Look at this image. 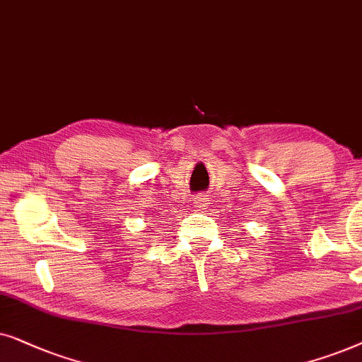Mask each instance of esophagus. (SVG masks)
<instances>
[{
    "instance_id": "obj_1",
    "label": "esophagus",
    "mask_w": 362,
    "mask_h": 362,
    "mask_svg": "<svg viewBox=\"0 0 362 362\" xmlns=\"http://www.w3.org/2000/svg\"><path fill=\"white\" fill-rule=\"evenodd\" d=\"M194 205L199 206V209H205V206H209V199L205 195H197L194 199Z\"/></svg>"
}]
</instances>
